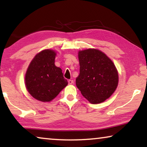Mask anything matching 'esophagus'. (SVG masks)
Wrapping results in <instances>:
<instances>
[{
	"label": "esophagus",
	"mask_w": 147,
	"mask_h": 147,
	"mask_svg": "<svg viewBox=\"0 0 147 147\" xmlns=\"http://www.w3.org/2000/svg\"><path fill=\"white\" fill-rule=\"evenodd\" d=\"M68 84H73L74 81L72 80H68Z\"/></svg>",
	"instance_id": "1"
}]
</instances>
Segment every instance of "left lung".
Instances as JSON below:
<instances>
[{
  "label": "left lung",
  "instance_id": "left-lung-1",
  "mask_svg": "<svg viewBox=\"0 0 147 147\" xmlns=\"http://www.w3.org/2000/svg\"><path fill=\"white\" fill-rule=\"evenodd\" d=\"M78 58L80 67L76 86L90 103L104 102L118 86V74L113 62L95 49L79 51Z\"/></svg>",
  "mask_w": 147,
  "mask_h": 147
}]
</instances>
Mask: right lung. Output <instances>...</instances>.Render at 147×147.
I'll return each instance as SVG.
<instances>
[{"instance_id": "obj_1", "label": "right lung", "mask_w": 147, "mask_h": 147, "mask_svg": "<svg viewBox=\"0 0 147 147\" xmlns=\"http://www.w3.org/2000/svg\"><path fill=\"white\" fill-rule=\"evenodd\" d=\"M55 55L51 49L41 51L32 60L26 73V88L39 101H51L67 85L61 69L55 65Z\"/></svg>"}]
</instances>
